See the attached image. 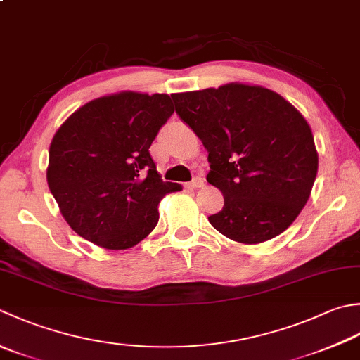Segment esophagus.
Masks as SVG:
<instances>
[{"label":"esophagus","mask_w":360,"mask_h":360,"mask_svg":"<svg viewBox=\"0 0 360 360\" xmlns=\"http://www.w3.org/2000/svg\"><path fill=\"white\" fill-rule=\"evenodd\" d=\"M202 186H204V179L200 178V176H196V178H193V179L190 181L188 184H187L188 188H200V187H202Z\"/></svg>","instance_id":"esophagus-1"}]
</instances>
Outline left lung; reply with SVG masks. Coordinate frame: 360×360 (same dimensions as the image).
<instances>
[{
    "mask_svg": "<svg viewBox=\"0 0 360 360\" xmlns=\"http://www.w3.org/2000/svg\"><path fill=\"white\" fill-rule=\"evenodd\" d=\"M172 98L209 153L207 182L224 196L210 224L245 245L284 232L306 206L319 170L306 118L276 91L240 82Z\"/></svg>",
    "mask_w": 360,
    "mask_h": 360,
    "instance_id": "left-lung-1",
    "label": "left lung"
}]
</instances>
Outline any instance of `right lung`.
Segmentation results:
<instances>
[{
	"mask_svg": "<svg viewBox=\"0 0 360 360\" xmlns=\"http://www.w3.org/2000/svg\"><path fill=\"white\" fill-rule=\"evenodd\" d=\"M174 112L165 94L120 91L70 115L49 145L48 187L76 234L128 250L159 221L158 206L182 187L164 182L150 146Z\"/></svg>",
	"mask_w": 360,
	"mask_h": 360,
	"instance_id": "add662e5",
	"label": "right lung"
}]
</instances>
